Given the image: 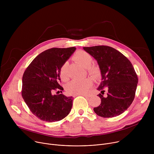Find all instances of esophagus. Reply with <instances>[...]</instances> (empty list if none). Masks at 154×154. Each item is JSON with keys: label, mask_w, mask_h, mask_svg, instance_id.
<instances>
[{"label": "esophagus", "mask_w": 154, "mask_h": 154, "mask_svg": "<svg viewBox=\"0 0 154 154\" xmlns=\"http://www.w3.org/2000/svg\"><path fill=\"white\" fill-rule=\"evenodd\" d=\"M79 95H81V96H85V97H90V96H91L90 94H79Z\"/></svg>", "instance_id": "obj_1"}]
</instances>
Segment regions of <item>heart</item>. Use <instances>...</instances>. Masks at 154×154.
Returning a JSON list of instances; mask_svg holds the SVG:
<instances>
[{"mask_svg":"<svg viewBox=\"0 0 154 154\" xmlns=\"http://www.w3.org/2000/svg\"><path fill=\"white\" fill-rule=\"evenodd\" d=\"M74 59L84 68H88V70L91 75L96 76L98 74L99 69L97 67L91 65L93 63V59L90 54L82 50L79 51L75 54ZM68 63L67 61L64 62L60 69V75L63 81H66L68 79ZM91 85L92 82L90 79L83 80L75 79L68 84L66 90L69 94L72 95L84 94L90 89Z\"/></svg>","mask_w":154,"mask_h":154,"instance_id":"b5f03b06","label":"heart"}]
</instances>
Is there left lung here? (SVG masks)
Segmentation results:
<instances>
[{"label": "left lung", "mask_w": 154, "mask_h": 154, "mask_svg": "<svg viewBox=\"0 0 154 154\" xmlns=\"http://www.w3.org/2000/svg\"><path fill=\"white\" fill-rule=\"evenodd\" d=\"M94 58L100 70L102 81L97 88L101 103L94 112L103 118H113L123 113L132 103L138 82L132 64L118 51L106 46L84 47ZM107 87V94L103 88Z\"/></svg>", "instance_id": "obj_1"}]
</instances>
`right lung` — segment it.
Masks as SVG:
<instances>
[{
    "mask_svg": "<svg viewBox=\"0 0 154 154\" xmlns=\"http://www.w3.org/2000/svg\"><path fill=\"white\" fill-rule=\"evenodd\" d=\"M74 47L52 48L39 54L23 76L22 96L32 113L43 121H59L67 116L73 98L62 93L60 69L75 52Z\"/></svg>",
    "mask_w": 154,
    "mask_h": 154,
    "instance_id": "right-lung-1",
    "label": "right lung"
}]
</instances>
